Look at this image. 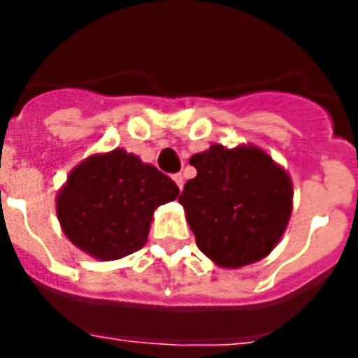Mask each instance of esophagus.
<instances>
[{"label":"esophagus","instance_id":"34e87169","mask_svg":"<svg viewBox=\"0 0 358 358\" xmlns=\"http://www.w3.org/2000/svg\"><path fill=\"white\" fill-rule=\"evenodd\" d=\"M173 180H174V184L180 187V191H182V187H184V178H182V174H180V173L173 174Z\"/></svg>","mask_w":358,"mask_h":358}]
</instances>
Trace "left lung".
<instances>
[{"instance_id": "obj_1", "label": "left lung", "mask_w": 358, "mask_h": 358, "mask_svg": "<svg viewBox=\"0 0 358 358\" xmlns=\"http://www.w3.org/2000/svg\"><path fill=\"white\" fill-rule=\"evenodd\" d=\"M189 163L196 176L187 180L178 202L196 247L227 269L266 258L292 215L289 174L256 145H212Z\"/></svg>"}]
</instances>
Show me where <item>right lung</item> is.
I'll return each instance as SVG.
<instances>
[{"instance_id": "1", "label": "right lung", "mask_w": 358, "mask_h": 358, "mask_svg": "<svg viewBox=\"0 0 358 358\" xmlns=\"http://www.w3.org/2000/svg\"><path fill=\"white\" fill-rule=\"evenodd\" d=\"M178 185L124 148L98 152L70 171L55 210L64 236L96 260H119L146 243L157 206Z\"/></svg>"}]
</instances>
